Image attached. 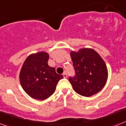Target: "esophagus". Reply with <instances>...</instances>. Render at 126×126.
<instances>
[{
  "mask_svg": "<svg viewBox=\"0 0 126 126\" xmlns=\"http://www.w3.org/2000/svg\"><path fill=\"white\" fill-rule=\"evenodd\" d=\"M63 77L65 78H67V74H66V73H65V72H64V73L63 74Z\"/></svg>",
  "mask_w": 126,
  "mask_h": 126,
  "instance_id": "1",
  "label": "esophagus"
}]
</instances>
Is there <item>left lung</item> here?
I'll return each mask as SVG.
<instances>
[{
  "label": "left lung",
  "mask_w": 126,
  "mask_h": 126,
  "mask_svg": "<svg viewBox=\"0 0 126 126\" xmlns=\"http://www.w3.org/2000/svg\"><path fill=\"white\" fill-rule=\"evenodd\" d=\"M70 54L76 76L68 80L76 93L89 97L100 92L108 78V70L102 57L90 48L71 51Z\"/></svg>",
  "instance_id": "left-lung-1"
}]
</instances>
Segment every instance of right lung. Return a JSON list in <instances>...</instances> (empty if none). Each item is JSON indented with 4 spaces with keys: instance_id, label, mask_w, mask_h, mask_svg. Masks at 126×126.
Listing matches in <instances>:
<instances>
[{
    "instance_id": "right-lung-1",
    "label": "right lung",
    "mask_w": 126,
    "mask_h": 126,
    "mask_svg": "<svg viewBox=\"0 0 126 126\" xmlns=\"http://www.w3.org/2000/svg\"><path fill=\"white\" fill-rule=\"evenodd\" d=\"M48 59L49 54L46 52L32 54L20 69V85L28 96L35 100H44L52 95L59 80L63 78L48 65Z\"/></svg>"
}]
</instances>
